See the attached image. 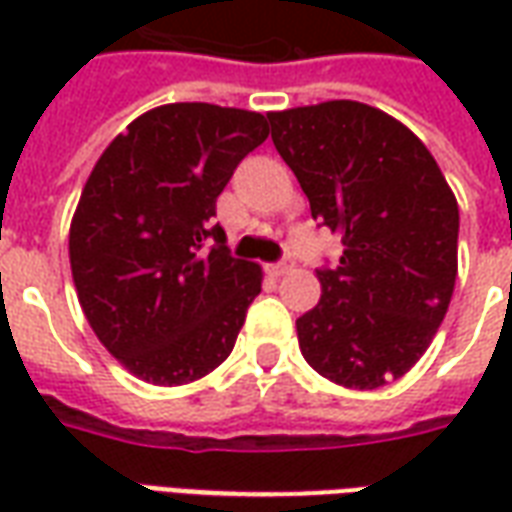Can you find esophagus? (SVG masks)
Masks as SVG:
<instances>
[{
  "label": "esophagus",
  "instance_id": "obj_1",
  "mask_svg": "<svg viewBox=\"0 0 512 512\" xmlns=\"http://www.w3.org/2000/svg\"><path fill=\"white\" fill-rule=\"evenodd\" d=\"M290 268H293V266H290V263H274V266H268V271H271L274 277H285Z\"/></svg>",
  "mask_w": 512,
  "mask_h": 512
}]
</instances>
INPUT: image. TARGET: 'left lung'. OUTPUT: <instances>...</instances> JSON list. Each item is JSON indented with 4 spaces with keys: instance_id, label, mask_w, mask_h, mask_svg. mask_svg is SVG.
Wrapping results in <instances>:
<instances>
[{
    "instance_id": "1",
    "label": "left lung",
    "mask_w": 512,
    "mask_h": 512,
    "mask_svg": "<svg viewBox=\"0 0 512 512\" xmlns=\"http://www.w3.org/2000/svg\"><path fill=\"white\" fill-rule=\"evenodd\" d=\"M271 139L312 219L343 235L296 321L307 365L348 389L406 376L447 315L458 277V202L400 120L359 101L271 112Z\"/></svg>"
}]
</instances>
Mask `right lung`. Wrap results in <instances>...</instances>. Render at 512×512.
<instances>
[{"label":"right lung","mask_w":512,"mask_h":512,"mask_svg":"<svg viewBox=\"0 0 512 512\" xmlns=\"http://www.w3.org/2000/svg\"><path fill=\"white\" fill-rule=\"evenodd\" d=\"M266 136L260 112L156 106L109 142L84 183L68 235L76 296L106 351L147 384H191L233 351L263 271L230 257L213 216ZM205 237L217 241L208 253Z\"/></svg>","instance_id":"obj_1"}]
</instances>
